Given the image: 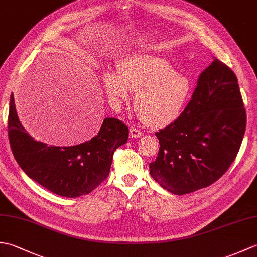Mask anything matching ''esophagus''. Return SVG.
<instances>
[{
  "label": "esophagus",
  "mask_w": 257,
  "mask_h": 257,
  "mask_svg": "<svg viewBox=\"0 0 257 257\" xmlns=\"http://www.w3.org/2000/svg\"><path fill=\"white\" fill-rule=\"evenodd\" d=\"M141 132L139 129H137V128H134V127H132L130 128V136H132L133 138H139V137H141Z\"/></svg>",
  "instance_id": "34e87169"
}]
</instances>
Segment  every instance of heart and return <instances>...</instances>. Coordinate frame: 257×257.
Wrapping results in <instances>:
<instances>
[{
  "instance_id": "b5f03b06",
  "label": "heart",
  "mask_w": 257,
  "mask_h": 257,
  "mask_svg": "<svg viewBox=\"0 0 257 257\" xmlns=\"http://www.w3.org/2000/svg\"><path fill=\"white\" fill-rule=\"evenodd\" d=\"M102 84L109 99L114 102L127 100L128 90L134 91L136 113L152 128L173 121L192 90L187 75L178 73L167 59L148 54H132L120 58L116 72H103Z\"/></svg>"
}]
</instances>
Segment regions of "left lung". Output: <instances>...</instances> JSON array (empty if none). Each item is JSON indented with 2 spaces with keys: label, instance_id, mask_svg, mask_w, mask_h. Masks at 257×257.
Here are the masks:
<instances>
[{
  "label": "left lung",
  "instance_id": "left-lung-1",
  "mask_svg": "<svg viewBox=\"0 0 257 257\" xmlns=\"http://www.w3.org/2000/svg\"><path fill=\"white\" fill-rule=\"evenodd\" d=\"M245 128L236 76L214 57L180 117L156 133L160 148L149 165L151 177L178 195L209 187L235 160Z\"/></svg>",
  "mask_w": 257,
  "mask_h": 257
}]
</instances>
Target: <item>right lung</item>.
<instances>
[{"instance_id": "add662e5", "label": "right lung", "mask_w": 257, "mask_h": 257, "mask_svg": "<svg viewBox=\"0 0 257 257\" xmlns=\"http://www.w3.org/2000/svg\"><path fill=\"white\" fill-rule=\"evenodd\" d=\"M9 140L15 160L27 176L51 192L66 198L90 193L110 171L113 152L128 140L129 129L116 118H106L89 141L72 147L47 146L24 129L11 95Z\"/></svg>"}]
</instances>
